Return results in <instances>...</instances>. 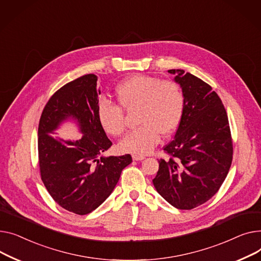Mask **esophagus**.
<instances>
[{
	"label": "esophagus",
	"instance_id": "obj_1",
	"mask_svg": "<svg viewBox=\"0 0 261 261\" xmlns=\"http://www.w3.org/2000/svg\"><path fill=\"white\" fill-rule=\"evenodd\" d=\"M145 157L144 156H142V155H133V160H135V161H141V160H143Z\"/></svg>",
	"mask_w": 261,
	"mask_h": 261
}]
</instances>
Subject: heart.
Here are the masks:
<instances>
[{
	"label": "heart",
	"mask_w": 261,
	"mask_h": 261,
	"mask_svg": "<svg viewBox=\"0 0 261 261\" xmlns=\"http://www.w3.org/2000/svg\"><path fill=\"white\" fill-rule=\"evenodd\" d=\"M116 94L126 110L139 109V127L127 134L119 143L122 151L145 155L159 143L161 134L168 136L179 126L185 113L186 97L181 87L155 76L136 74L121 82ZM120 105L100 100L97 117L101 127L112 136H120L125 128L124 113Z\"/></svg>",
	"instance_id": "heart-1"
}]
</instances>
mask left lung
I'll return each instance as SVG.
<instances>
[{
	"label": "left lung",
	"instance_id": "1",
	"mask_svg": "<svg viewBox=\"0 0 261 261\" xmlns=\"http://www.w3.org/2000/svg\"><path fill=\"white\" fill-rule=\"evenodd\" d=\"M186 97L185 113L174 139L164 150L172 157L159 161L152 183L173 206L192 210L215 195L233 159L228 119L218 95L201 79L171 69Z\"/></svg>",
	"mask_w": 261,
	"mask_h": 261
}]
</instances>
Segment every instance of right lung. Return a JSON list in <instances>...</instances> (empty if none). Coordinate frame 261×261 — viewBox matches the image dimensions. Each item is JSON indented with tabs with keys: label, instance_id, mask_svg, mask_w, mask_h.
Returning <instances> with one entry per match:
<instances>
[{
	"label": "right lung",
	"instance_id": "right-lung-1",
	"mask_svg": "<svg viewBox=\"0 0 261 261\" xmlns=\"http://www.w3.org/2000/svg\"><path fill=\"white\" fill-rule=\"evenodd\" d=\"M98 76H80L53 95L45 105L38 129L41 178L54 200L68 212L86 215L101 205L119 181L132 156H103L112 146L97 117L101 94ZM72 120L83 134L64 141L53 133Z\"/></svg>",
	"mask_w": 261,
	"mask_h": 261
}]
</instances>
